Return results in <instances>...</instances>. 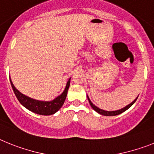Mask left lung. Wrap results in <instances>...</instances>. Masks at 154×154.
Segmentation results:
<instances>
[{"instance_id": "obj_1", "label": "left lung", "mask_w": 154, "mask_h": 154, "mask_svg": "<svg viewBox=\"0 0 154 154\" xmlns=\"http://www.w3.org/2000/svg\"><path fill=\"white\" fill-rule=\"evenodd\" d=\"M137 98H138V97H136V99H135L133 102H131L129 105H128L127 106L124 107L123 109H119V110H117V111H109H109H105V110H102V109H100L99 108H97V106H95V105H94L93 103L91 101L90 98H89L88 96V101H89V103H90L91 106L92 107V109H93L94 111H96L97 113H99V114L102 115V116H117V115L121 114V113L124 112L125 111H126L128 109H129V108H130V107L132 106V105H133L135 102H136V101L137 100Z\"/></svg>"}]
</instances>
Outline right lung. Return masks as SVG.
I'll list each match as a JSON object with an SVG mask.
<instances>
[{
  "instance_id": "right-lung-1",
  "label": "right lung",
  "mask_w": 154,
  "mask_h": 154,
  "mask_svg": "<svg viewBox=\"0 0 154 154\" xmlns=\"http://www.w3.org/2000/svg\"><path fill=\"white\" fill-rule=\"evenodd\" d=\"M10 82L13 91H14V94L17 97L19 102L25 108L29 109L31 112L36 113V114L42 115V116H50V115L55 114L63 105L66 97V94H67L69 84H70V78L68 80L63 92L60 95H59L55 99L50 101H38V100L31 98V97L25 95L23 94H21L19 91L17 90L11 79Z\"/></svg>"
}]
</instances>
